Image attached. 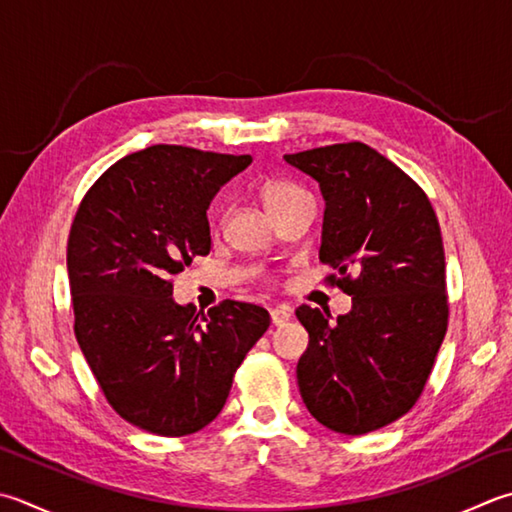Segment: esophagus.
<instances>
[{"instance_id": "1", "label": "esophagus", "mask_w": 512, "mask_h": 512, "mask_svg": "<svg viewBox=\"0 0 512 512\" xmlns=\"http://www.w3.org/2000/svg\"><path fill=\"white\" fill-rule=\"evenodd\" d=\"M290 317H293L290 306H277L270 310V322H273V326H284Z\"/></svg>"}]
</instances>
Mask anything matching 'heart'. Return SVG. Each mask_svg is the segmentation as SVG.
Returning <instances> with one entry per match:
<instances>
[{
  "label": "heart",
  "mask_w": 512,
  "mask_h": 512,
  "mask_svg": "<svg viewBox=\"0 0 512 512\" xmlns=\"http://www.w3.org/2000/svg\"><path fill=\"white\" fill-rule=\"evenodd\" d=\"M259 195H262V202L270 215H275L279 208L288 206L293 199L306 195L302 188H297L293 184H284V182H266L262 188H259Z\"/></svg>",
  "instance_id": "obj_1"
}]
</instances>
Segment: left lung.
<instances>
[{
    "mask_svg": "<svg viewBox=\"0 0 512 512\" xmlns=\"http://www.w3.org/2000/svg\"><path fill=\"white\" fill-rule=\"evenodd\" d=\"M319 184V259L342 275L350 313L299 306L308 348L297 384L308 413L344 435L406 415L422 395L448 322L442 230L424 190L362 142L284 155ZM348 267L358 273L345 277Z\"/></svg>",
    "mask_w": 512,
    "mask_h": 512,
    "instance_id": "obj_1",
    "label": "left lung"
}]
</instances>
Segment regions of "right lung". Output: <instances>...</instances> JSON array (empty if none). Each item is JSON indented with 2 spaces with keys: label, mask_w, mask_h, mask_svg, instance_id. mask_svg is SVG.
<instances>
[{
  "label": "right lung",
  "mask_w": 512,
  "mask_h": 512,
  "mask_svg": "<svg viewBox=\"0 0 512 512\" xmlns=\"http://www.w3.org/2000/svg\"><path fill=\"white\" fill-rule=\"evenodd\" d=\"M250 155L157 144L110 166L68 237L75 335L106 399L133 426L182 437L222 413L262 337V306L177 304L170 277L210 253L206 210Z\"/></svg>",
  "instance_id": "right-lung-1"
}]
</instances>
